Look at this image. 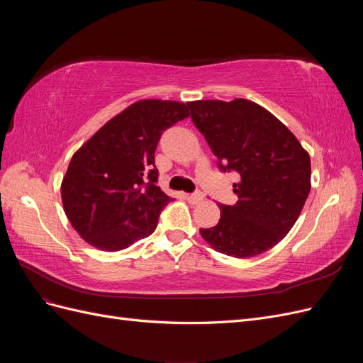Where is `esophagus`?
<instances>
[{"instance_id": "obj_1", "label": "esophagus", "mask_w": 363, "mask_h": 363, "mask_svg": "<svg viewBox=\"0 0 363 363\" xmlns=\"http://www.w3.org/2000/svg\"><path fill=\"white\" fill-rule=\"evenodd\" d=\"M203 194L201 192H195V194H191V195H188L186 196V200H188L191 204H199V203H201L203 201Z\"/></svg>"}]
</instances>
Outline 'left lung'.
<instances>
[{"mask_svg":"<svg viewBox=\"0 0 363 363\" xmlns=\"http://www.w3.org/2000/svg\"><path fill=\"white\" fill-rule=\"evenodd\" d=\"M191 118L223 171L239 182L235 206L219 204L221 218L201 238L218 252L247 259L289 233L311 192V157L292 131L265 107L244 98L189 101Z\"/></svg>","mask_w":363,"mask_h":363,"instance_id":"obj_1","label":"left lung"}]
</instances>
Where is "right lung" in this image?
Instances as JSON below:
<instances>
[{"instance_id": "right-lung-1", "label": "right lung", "mask_w": 363, "mask_h": 363, "mask_svg": "<svg viewBox=\"0 0 363 363\" xmlns=\"http://www.w3.org/2000/svg\"><path fill=\"white\" fill-rule=\"evenodd\" d=\"M189 115L180 101L139 100L74 152L60 186L62 204L87 244L121 251L155 232L172 200L156 184V147L163 130Z\"/></svg>"}]
</instances>
